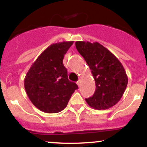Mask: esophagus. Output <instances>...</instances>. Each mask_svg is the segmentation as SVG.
Here are the masks:
<instances>
[{
    "instance_id": "1",
    "label": "esophagus",
    "mask_w": 147,
    "mask_h": 147,
    "mask_svg": "<svg viewBox=\"0 0 147 147\" xmlns=\"http://www.w3.org/2000/svg\"><path fill=\"white\" fill-rule=\"evenodd\" d=\"M77 84L78 85V86H80V85H81V80H80V79H79V80L77 81Z\"/></svg>"
}]
</instances>
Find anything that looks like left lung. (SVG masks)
Masks as SVG:
<instances>
[{"mask_svg": "<svg viewBox=\"0 0 147 147\" xmlns=\"http://www.w3.org/2000/svg\"><path fill=\"white\" fill-rule=\"evenodd\" d=\"M75 46L88 65L95 82V93L86 99V102L97 110H105L115 105L122 98L128 84L122 64L98 42L76 41Z\"/></svg>", "mask_w": 147, "mask_h": 147, "instance_id": "8db88e82", "label": "left lung"}]
</instances>
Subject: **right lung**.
I'll return each mask as SVG.
<instances>
[{"instance_id":"right-lung-1","label":"right lung","mask_w":147,"mask_h":147,"mask_svg":"<svg viewBox=\"0 0 147 147\" xmlns=\"http://www.w3.org/2000/svg\"><path fill=\"white\" fill-rule=\"evenodd\" d=\"M73 41L50 45L34 62L24 80L26 93L38 109L56 113L66 107L76 89L75 83L68 80L63 56Z\"/></svg>"}]
</instances>
